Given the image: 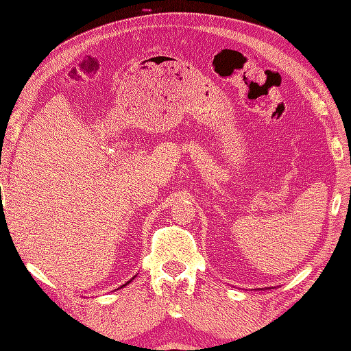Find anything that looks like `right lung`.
I'll return each instance as SVG.
<instances>
[{
	"instance_id": "obj_1",
	"label": "right lung",
	"mask_w": 351,
	"mask_h": 351,
	"mask_svg": "<svg viewBox=\"0 0 351 351\" xmlns=\"http://www.w3.org/2000/svg\"><path fill=\"white\" fill-rule=\"evenodd\" d=\"M136 276H137V274H136ZM136 276H134V278H131V279H130L128 282H125V283H123V285H122V287H119L117 289H121V288H123V287H126V285H128V283H131V282H132L134 279H136Z\"/></svg>"
}]
</instances>
